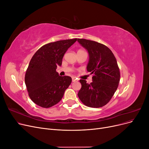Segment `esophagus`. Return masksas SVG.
Returning a JSON list of instances; mask_svg holds the SVG:
<instances>
[{"instance_id": "34e87169", "label": "esophagus", "mask_w": 149, "mask_h": 149, "mask_svg": "<svg viewBox=\"0 0 149 149\" xmlns=\"http://www.w3.org/2000/svg\"><path fill=\"white\" fill-rule=\"evenodd\" d=\"M72 81H73V82L77 81V79H76L75 77H73V78H72Z\"/></svg>"}]
</instances>
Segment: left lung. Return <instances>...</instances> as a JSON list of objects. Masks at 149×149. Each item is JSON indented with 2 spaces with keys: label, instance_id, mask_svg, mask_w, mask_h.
Returning a JSON list of instances; mask_svg holds the SVG:
<instances>
[{
  "label": "left lung",
  "instance_id": "8db88e82",
  "mask_svg": "<svg viewBox=\"0 0 149 149\" xmlns=\"http://www.w3.org/2000/svg\"><path fill=\"white\" fill-rule=\"evenodd\" d=\"M78 42L88 52L86 68L93 74V81L90 84L86 80H79L81 88L78 96L86 106L102 107L109 102L118 87L120 71L117 60L104 45L82 38H78Z\"/></svg>",
  "mask_w": 149,
  "mask_h": 149
}]
</instances>
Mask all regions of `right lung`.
Instances as JSON below:
<instances>
[{
	"label": "right lung",
	"mask_w": 149,
	"mask_h": 149,
	"mask_svg": "<svg viewBox=\"0 0 149 149\" xmlns=\"http://www.w3.org/2000/svg\"><path fill=\"white\" fill-rule=\"evenodd\" d=\"M77 38L60 40L45 45L37 51L29 63L25 82L30 98L45 108L59 102L69 87L70 76H60L56 71L65 53Z\"/></svg>",
	"instance_id": "1"
}]
</instances>
